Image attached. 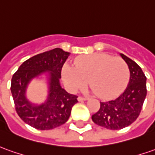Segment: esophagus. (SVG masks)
Segmentation results:
<instances>
[{
	"label": "esophagus",
	"mask_w": 155,
	"mask_h": 155,
	"mask_svg": "<svg viewBox=\"0 0 155 155\" xmlns=\"http://www.w3.org/2000/svg\"><path fill=\"white\" fill-rule=\"evenodd\" d=\"M78 101H84V100H87V98L86 97H82V96H79L78 98Z\"/></svg>",
	"instance_id": "1"
}]
</instances>
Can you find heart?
Returning a JSON list of instances; mask_svg holds the SVG:
<instances>
[{"label":"heart","instance_id":"b5f03b06","mask_svg":"<svg viewBox=\"0 0 155 155\" xmlns=\"http://www.w3.org/2000/svg\"><path fill=\"white\" fill-rule=\"evenodd\" d=\"M65 84L71 92L91 88L101 99L118 94L127 86L130 78L127 63L120 57L105 53L82 55L74 61V67L65 66L62 70Z\"/></svg>","mask_w":155,"mask_h":155}]
</instances>
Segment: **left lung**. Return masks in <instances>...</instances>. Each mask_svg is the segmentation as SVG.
Listing matches in <instances>:
<instances>
[{
	"label": "left lung",
	"instance_id": "1",
	"mask_svg": "<svg viewBox=\"0 0 155 155\" xmlns=\"http://www.w3.org/2000/svg\"><path fill=\"white\" fill-rule=\"evenodd\" d=\"M120 55L130 70L128 85L115 100L100 102L99 110L92 116L95 124L110 130H120L135 121L147 94V78L141 67L127 56L123 54Z\"/></svg>",
	"mask_w": 155,
	"mask_h": 155
}]
</instances>
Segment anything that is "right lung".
Listing matches in <instances>:
<instances>
[{
    "mask_svg": "<svg viewBox=\"0 0 155 155\" xmlns=\"http://www.w3.org/2000/svg\"><path fill=\"white\" fill-rule=\"evenodd\" d=\"M70 55L60 48L40 53L25 61L15 72L11 84L15 109L25 123L38 130H51L66 123L78 96L68 94L60 84L61 68ZM49 71V94L47 101L36 106L26 98L31 80Z\"/></svg>",
    "mask_w": 155,
    "mask_h": 155,
    "instance_id": "obj_1",
    "label": "right lung"
}]
</instances>
